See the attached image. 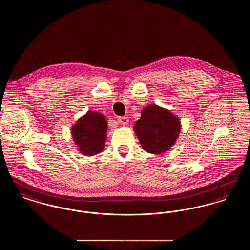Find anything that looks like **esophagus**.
<instances>
[{
  "label": "esophagus",
  "instance_id": "esophagus-1",
  "mask_svg": "<svg viewBox=\"0 0 250 250\" xmlns=\"http://www.w3.org/2000/svg\"><path fill=\"white\" fill-rule=\"evenodd\" d=\"M117 121L119 122L121 125H127L128 124V122H129V119H128V117L127 116H123V117H118L117 118Z\"/></svg>",
  "mask_w": 250,
  "mask_h": 250
}]
</instances>
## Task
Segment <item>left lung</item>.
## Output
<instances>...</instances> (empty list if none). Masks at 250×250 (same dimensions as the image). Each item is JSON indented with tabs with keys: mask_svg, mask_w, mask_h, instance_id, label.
<instances>
[{
	"mask_svg": "<svg viewBox=\"0 0 250 250\" xmlns=\"http://www.w3.org/2000/svg\"><path fill=\"white\" fill-rule=\"evenodd\" d=\"M181 127L179 117L171 111L157 105H149L143 108L134 131L145 152L161 155L176 143Z\"/></svg>",
	"mask_w": 250,
	"mask_h": 250,
	"instance_id": "1",
	"label": "left lung"
}]
</instances>
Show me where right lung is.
Instances as JSON below:
<instances>
[{
	"label": "right lung",
	"mask_w": 250,
	"mask_h": 250,
	"mask_svg": "<svg viewBox=\"0 0 250 250\" xmlns=\"http://www.w3.org/2000/svg\"><path fill=\"white\" fill-rule=\"evenodd\" d=\"M106 116L89 110L72 126L71 134L78 150L84 155H95L104 150L107 139Z\"/></svg>",
	"instance_id": "obj_1"
}]
</instances>
